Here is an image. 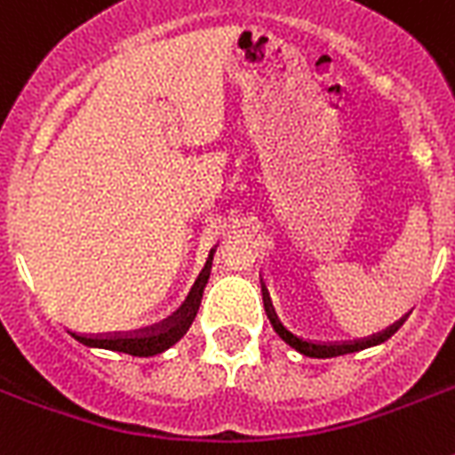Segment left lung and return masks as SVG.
<instances>
[{
  "label": "left lung",
  "instance_id": "obj_1",
  "mask_svg": "<svg viewBox=\"0 0 455 455\" xmlns=\"http://www.w3.org/2000/svg\"><path fill=\"white\" fill-rule=\"evenodd\" d=\"M264 309H267V316H269V323L274 325V331L278 332V338L283 339L285 345H291L295 352L304 354V356H311V359H331V356H342V354H352L359 352V349H366V347H375L389 339L399 331V325L403 321H396L392 328H387L380 335H373V338L368 339H359V342H347V345H321V342H309V339H302L298 335H292L283 323H281V318L276 316V311H274V304H271L269 295H264Z\"/></svg>",
  "mask_w": 455,
  "mask_h": 455
}]
</instances>
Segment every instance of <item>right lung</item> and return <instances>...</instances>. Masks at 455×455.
Masks as SVG:
<instances>
[{
	"mask_svg": "<svg viewBox=\"0 0 455 455\" xmlns=\"http://www.w3.org/2000/svg\"><path fill=\"white\" fill-rule=\"evenodd\" d=\"M210 269H212V259L205 264V269H203V274H200L196 285H193L191 295L181 304V309L172 318H167V323H163L156 331L137 332V335H106V338H92V335H77V332H73V338L87 347L132 354V356H156V354L167 352L172 345H177L179 339L184 338L193 321H196L200 299H203V291H205L207 278H210Z\"/></svg>",
	"mask_w": 455,
	"mask_h": 455,
	"instance_id": "obj_1",
	"label": "right lung"
}]
</instances>
